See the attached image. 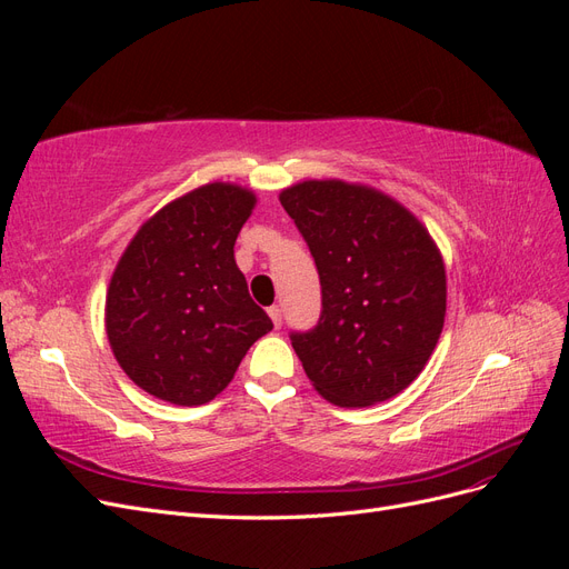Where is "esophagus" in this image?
Here are the masks:
<instances>
[{"label":"esophagus","instance_id":"1","mask_svg":"<svg viewBox=\"0 0 569 569\" xmlns=\"http://www.w3.org/2000/svg\"><path fill=\"white\" fill-rule=\"evenodd\" d=\"M268 316H270V320H272L274 327L282 325V308H280V306H270V308H268Z\"/></svg>","mask_w":569,"mask_h":569}]
</instances>
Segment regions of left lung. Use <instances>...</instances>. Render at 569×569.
Here are the masks:
<instances>
[{
  "label": "left lung",
  "mask_w": 569,
  "mask_h": 569,
  "mask_svg": "<svg viewBox=\"0 0 569 569\" xmlns=\"http://www.w3.org/2000/svg\"><path fill=\"white\" fill-rule=\"evenodd\" d=\"M280 203L311 249L322 313L291 335L308 380L341 408L401 393L425 370L443 330L446 268L427 228L380 189L303 180Z\"/></svg>",
  "instance_id": "8db88e82"
}]
</instances>
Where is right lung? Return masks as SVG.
Wrapping results in <instances>:
<instances>
[{
  "mask_svg": "<svg viewBox=\"0 0 569 569\" xmlns=\"http://www.w3.org/2000/svg\"><path fill=\"white\" fill-rule=\"evenodd\" d=\"M253 206L249 187L201 184L144 220L118 258L107 337L123 372L161 401L209 403L272 330L234 261Z\"/></svg>",
  "mask_w": 569,
  "mask_h": 569,
  "instance_id": "1",
  "label": "right lung"
}]
</instances>
